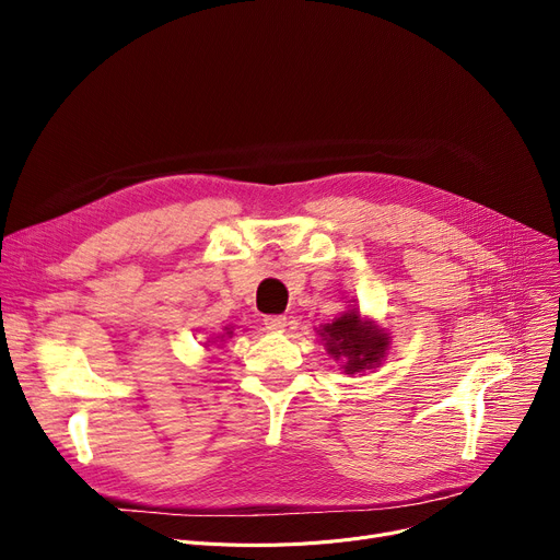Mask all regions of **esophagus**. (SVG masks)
<instances>
[{"label":"esophagus","instance_id":"34e87169","mask_svg":"<svg viewBox=\"0 0 560 560\" xmlns=\"http://www.w3.org/2000/svg\"><path fill=\"white\" fill-rule=\"evenodd\" d=\"M262 325L268 331H283L285 329V317L283 315H268L262 319Z\"/></svg>","mask_w":560,"mask_h":560}]
</instances>
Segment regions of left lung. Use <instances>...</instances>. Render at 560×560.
I'll list each match as a JSON object with an SVG mask.
<instances>
[{
    "instance_id": "1",
    "label": "left lung",
    "mask_w": 560,
    "mask_h": 560,
    "mask_svg": "<svg viewBox=\"0 0 560 560\" xmlns=\"http://www.w3.org/2000/svg\"><path fill=\"white\" fill-rule=\"evenodd\" d=\"M317 336L327 354L342 363L340 370L345 374H363L381 368L393 342L390 334L374 319L363 317L357 306H349L329 325H322Z\"/></svg>"
}]
</instances>
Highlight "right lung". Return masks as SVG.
I'll return each mask as SVG.
<instances>
[{
    "instance_id": "obj_1",
    "label": "right lung",
    "mask_w": 560,
    "mask_h": 560,
    "mask_svg": "<svg viewBox=\"0 0 560 560\" xmlns=\"http://www.w3.org/2000/svg\"><path fill=\"white\" fill-rule=\"evenodd\" d=\"M226 338H233V329H231V327H224V331H222L220 336H215V338H209V340H206V342H203V347H206V349H211L213 345H222Z\"/></svg>"
}]
</instances>
